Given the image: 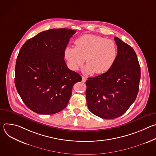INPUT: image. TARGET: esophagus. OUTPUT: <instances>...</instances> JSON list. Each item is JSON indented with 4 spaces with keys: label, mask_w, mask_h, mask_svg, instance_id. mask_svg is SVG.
I'll return each instance as SVG.
<instances>
[{
    "label": "esophagus",
    "mask_w": 156,
    "mask_h": 156,
    "mask_svg": "<svg viewBox=\"0 0 156 156\" xmlns=\"http://www.w3.org/2000/svg\"><path fill=\"white\" fill-rule=\"evenodd\" d=\"M86 78H85L84 76H82V81L83 82V83H84V82H86Z\"/></svg>",
    "instance_id": "34e87169"
}]
</instances>
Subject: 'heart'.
<instances>
[{
  "label": "heart",
  "mask_w": 156,
  "mask_h": 156,
  "mask_svg": "<svg viewBox=\"0 0 156 156\" xmlns=\"http://www.w3.org/2000/svg\"><path fill=\"white\" fill-rule=\"evenodd\" d=\"M75 44V47L66 46L64 51L65 57L72 70H78L86 60V73L103 74L111 69L117 60L118 49L112 39L85 34L78 38Z\"/></svg>",
  "instance_id": "heart-1"
}]
</instances>
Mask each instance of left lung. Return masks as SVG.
<instances>
[{
  "label": "left lung",
  "mask_w": 156,
  "mask_h": 156,
  "mask_svg": "<svg viewBox=\"0 0 156 156\" xmlns=\"http://www.w3.org/2000/svg\"><path fill=\"white\" fill-rule=\"evenodd\" d=\"M118 56L107 72L88 78L86 98L87 107L95 115L113 119L125 114L135 101L141 78L136 52L128 44L115 37Z\"/></svg>",
  "instance_id": "1"
}]
</instances>
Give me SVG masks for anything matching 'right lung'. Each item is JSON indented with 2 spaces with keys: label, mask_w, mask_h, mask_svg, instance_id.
Masks as SVG:
<instances>
[{
  "label": "right lung",
  "mask_w": 156,
  "mask_h": 156,
  "mask_svg": "<svg viewBox=\"0 0 156 156\" xmlns=\"http://www.w3.org/2000/svg\"><path fill=\"white\" fill-rule=\"evenodd\" d=\"M76 31L51 29L28 39L20 49L15 84L25 105L33 112L51 115L67 105L75 83L81 76L70 70L64 51Z\"/></svg>",
  "instance_id": "add662e5"
}]
</instances>
